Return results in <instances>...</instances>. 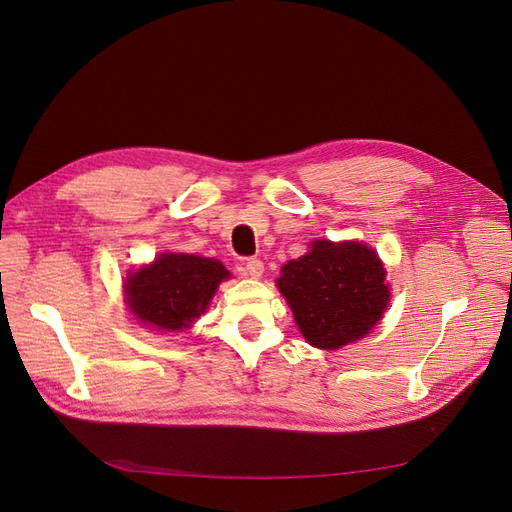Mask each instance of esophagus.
Instances as JSON below:
<instances>
[{"mask_svg": "<svg viewBox=\"0 0 512 512\" xmlns=\"http://www.w3.org/2000/svg\"><path fill=\"white\" fill-rule=\"evenodd\" d=\"M265 273V265H262L260 258H247L243 265V275L252 277V280H258V277Z\"/></svg>", "mask_w": 512, "mask_h": 512, "instance_id": "obj_1", "label": "esophagus"}]
</instances>
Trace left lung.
I'll use <instances>...</instances> for the list:
<instances>
[{
  "instance_id": "8db88e82",
  "label": "left lung",
  "mask_w": 512,
  "mask_h": 512,
  "mask_svg": "<svg viewBox=\"0 0 512 512\" xmlns=\"http://www.w3.org/2000/svg\"><path fill=\"white\" fill-rule=\"evenodd\" d=\"M378 254L363 243L316 241L282 267L277 288L292 307L303 337L324 350L367 335L389 305V286Z\"/></svg>"
}]
</instances>
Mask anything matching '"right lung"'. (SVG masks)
<instances>
[{"instance_id": "1", "label": "right lung", "mask_w": 512, "mask_h": 512, "mask_svg": "<svg viewBox=\"0 0 512 512\" xmlns=\"http://www.w3.org/2000/svg\"><path fill=\"white\" fill-rule=\"evenodd\" d=\"M230 273L220 260L162 254L126 282V303L136 320L156 331H181L205 312L218 284Z\"/></svg>"}]
</instances>
